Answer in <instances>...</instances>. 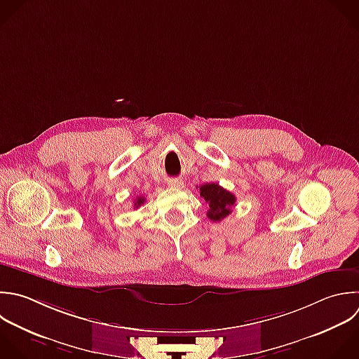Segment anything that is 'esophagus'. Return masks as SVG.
Returning <instances> with one entry per match:
<instances>
[{"mask_svg":"<svg viewBox=\"0 0 359 359\" xmlns=\"http://www.w3.org/2000/svg\"><path fill=\"white\" fill-rule=\"evenodd\" d=\"M170 188H175V189H180V188H184V182L178 178H171L168 180V184H167Z\"/></svg>","mask_w":359,"mask_h":359,"instance_id":"34e87169","label":"esophagus"}]
</instances>
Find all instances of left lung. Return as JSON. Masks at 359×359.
Returning a JSON list of instances; mask_svg holds the SVG:
<instances>
[{
    "label": "left lung",
    "instance_id": "left-lung-1",
    "mask_svg": "<svg viewBox=\"0 0 359 359\" xmlns=\"http://www.w3.org/2000/svg\"><path fill=\"white\" fill-rule=\"evenodd\" d=\"M201 196L209 203L208 217L213 222H220L231 213V206L236 203V196L219 184H205L199 188Z\"/></svg>",
    "mask_w": 359,
    "mask_h": 359
}]
</instances>
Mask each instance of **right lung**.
Returning a JSON list of instances; mask_svg holds the SVG:
<instances>
[{
    "label": "right lung",
    "mask_w": 359,
    "mask_h": 359,
    "mask_svg": "<svg viewBox=\"0 0 359 359\" xmlns=\"http://www.w3.org/2000/svg\"><path fill=\"white\" fill-rule=\"evenodd\" d=\"M144 203V198L143 196H139V198H136V201H135V209H137L140 205H143Z\"/></svg>",
    "instance_id": "add662e5"
}]
</instances>
